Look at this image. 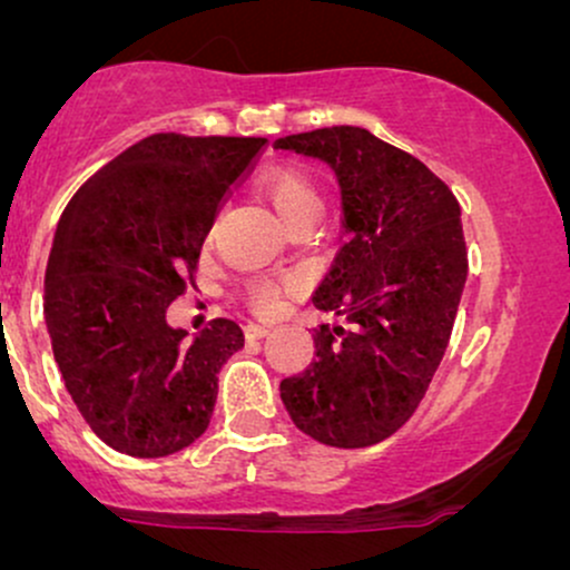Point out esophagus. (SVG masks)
Segmentation results:
<instances>
[{
	"label": "esophagus",
	"mask_w": 570,
	"mask_h": 570,
	"mask_svg": "<svg viewBox=\"0 0 570 570\" xmlns=\"http://www.w3.org/2000/svg\"><path fill=\"white\" fill-rule=\"evenodd\" d=\"M246 337L248 340H263L267 332H271V326H265V324H257V322H252V324H246Z\"/></svg>",
	"instance_id": "obj_1"
}]
</instances>
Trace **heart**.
Returning a JSON list of instances; mask_svg holds the SVG:
<instances>
[{"label": "heart", "instance_id": "heart-1", "mask_svg": "<svg viewBox=\"0 0 570 570\" xmlns=\"http://www.w3.org/2000/svg\"><path fill=\"white\" fill-rule=\"evenodd\" d=\"M265 200L271 203L273 212L278 214V219L286 227L297 225L303 219H316L322 212V198H318V189L313 185V179L299 168H273L271 174H265V179L259 181ZM281 292L284 286H259L254 292L252 305L259 313H276L281 303Z\"/></svg>", "mask_w": 570, "mask_h": 570}]
</instances>
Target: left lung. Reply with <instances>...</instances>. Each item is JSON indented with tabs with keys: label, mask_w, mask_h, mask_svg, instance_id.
<instances>
[{
	"label": "left lung",
	"mask_w": 570,
	"mask_h": 570,
	"mask_svg": "<svg viewBox=\"0 0 570 570\" xmlns=\"http://www.w3.org/2000/svg\"><path fill=\"white\" fill-rule=\"evenodd\" d=\"M273 147L335 171L348 235L313 294L348 326H318L316 358L281 381V399L316 442L370 448L410 421L450 343L469 271L461 206L421 160L364 128H318Z\"/></svg>",
	"instance_id": "obj_1"
}]
</instances>
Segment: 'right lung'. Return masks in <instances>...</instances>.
<instances>
[{
	"instance_id": "add662e5",
	"label": "right lung",
	"mask_w": 570,
	"mask_h": 570,
	"mask_svg": "<svg viewBox=\"0 0 570 570\" xmlns=\"http://www.w3.org/2000/svg\"><path fill=\"white\" fill-rule=\"evenodd\" d=\"M265 144L147 136L63 208L45 271V322L71 402L117 453L171 455L208 429L217 375L244 348V332L214 318L187 340L166 311L195 284L219 203Z\"/></svg>"
}]
</instances>
